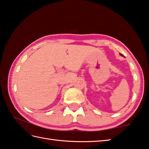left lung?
<instances>
[{
	"label": "left lung",
	"mask_w": 149,
	"mask_h": 149,
	"mask_svg": "<svg viewBox=\"0 0 149 149\" xmlns=\"http://www.w3.org/2000/svg\"><path fill=\"white\" fill-rule=\"evenodd\" d=\"M120 55H121V56H123V57H124V55H122V54H120Z\"/></svg>",
	"instance_id": "left-lung-1"
}]
</instances>
